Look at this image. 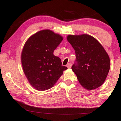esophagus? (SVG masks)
<instances>
[{"label":"esophagus","instance_id":"obj_1","mask_svg":"<svg viewBox=\"0 0 121 121\" xmlns=\"http://www.w3.org/2000/svg\"><path fill=\"white\" fill-rule=\"evenodd\" d=\"M72 63H68V64L67 65V67H68V68H70L71 67H72Z\"/></svg>","mask_w":121,"mask_h":121}]
</instances>
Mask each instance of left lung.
Here are the masks:
<instances>
[{
    "mask_svg": "<svg viewBox=\"0 0 121 121\" xmlns=\"http://www.w3.org/2000/svg\"><path fill=\"white\" fill-rule=\"evenodd\" d=\"M67 39L75 51L77 64L72 69L80 85L86 90L100 87L110 68V57L101 44L87 34L69 35Z\"/></svg>",
    "mask_w": 121,
    "mask_h": 121,
    "instance_id": "left-lung-1",
    "label": "left lung"
}]
</instances>
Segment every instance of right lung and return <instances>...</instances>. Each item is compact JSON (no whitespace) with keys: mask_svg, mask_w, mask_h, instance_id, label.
Segmentation results:
<instances>
[{"mask_svg":"<svg viewBox=\"0 0 121 121\" xmlns=\"http://www.w3.org/2000/svg\"><path fill=\"white\" fill-rule=\"evenodd\" d=\"M63 37L49 29L38 31L25 43L21 54L22 69L29 83L36 90L51 89L67 67L62 65L53 52Z\"/></svg>","mask_w":121,"mask_h":121,"instance_id":"1","label":"right lung"}]
</instances>
